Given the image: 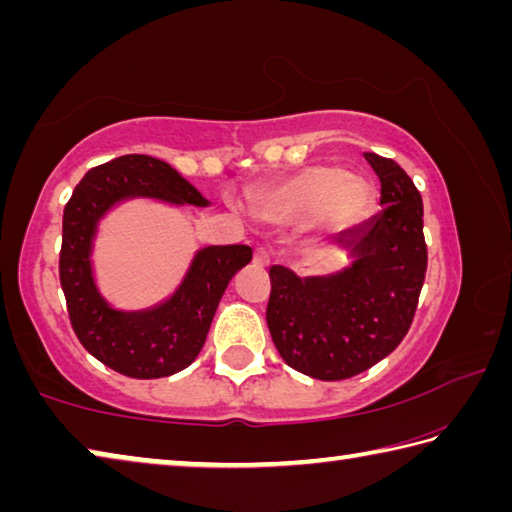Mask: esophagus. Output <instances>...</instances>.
I'll list each match as a JSON object with an SVG mask.
<instances>
[{
    "label": "esophagus",
    "mask_w": 512,
    "mask_h": 512,
    "mask_svg": "<svg viewBox=\"0 0 512 512\" xmlns=\"http://www.w3.org/2000/svg\"><path fill=\"white\" fill-rule=\"evenodd\" d=\"M253 262H255L257 266H268V262H271V257H268V253H266L264 248H255Z\"/></svg>",
    "instance_id": "34e87169"
}]
</instances>
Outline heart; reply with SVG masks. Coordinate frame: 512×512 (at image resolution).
Here are the masks:
<instances>
[{
  "instance_id": "1",
  "label": "heart",
  "mask_w": 512,
  "mask_h": 512,
  "mask_svg": "<svg viewBox=\"0 0 512 512\" xmlns=\"http://www.w3.org/2000/svg\"><path fill=\"white\" fill-rule=\"evenodd\" d=\"M262 214L275 223L307 219L318 237H332L352 228L370 205L366 180L343 173L334 164H311L262 196Z\"/></svg>"
}]
</instances>
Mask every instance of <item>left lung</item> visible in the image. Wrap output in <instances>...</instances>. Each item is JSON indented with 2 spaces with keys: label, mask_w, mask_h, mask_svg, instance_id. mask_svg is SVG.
<instances>
[{
  "label": "left lung",
  "mask_w": 512,
  "mask_h": 512,
  "mask_svg": "<svg viewBox=\"0 0 512 512\" xmlns=\"http://www.w3.org/2000/svg\"><path fill=\"white\" fill-rule=\"evenodd\" d=\"M381 183V210L343 230L350 264L298 277L271 266L266 323L280 357L323 381L350 379L388 357L409 332L427 273L422 196L395 160L363 153Z\"/></svg>",
  "instance_id": "1"
}]
</instances>
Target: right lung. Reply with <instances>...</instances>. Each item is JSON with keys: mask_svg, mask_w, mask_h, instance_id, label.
<instances>
[{"mask_svg": "<svg viewBox=\"0 0 512 512\" xmlns=\"http://www.w3.org/2000/svg\"><path fill=\"white\" fill-rule=\"evenodd\" d=\"M131 198L210 205L171 164L151 155H121L90 169L65 205L60 287L74 332L94 359L126 377L158 379L198 357L225 287L253 259V250L244 244L201 248L180 287L160 305L142 311L110 307L94 282L92 246L103 216Z\"/></svg>", "mask_w": 512, "mask_h": 512, "instance_id": "1", "label": "right lung"}]
</instances>
